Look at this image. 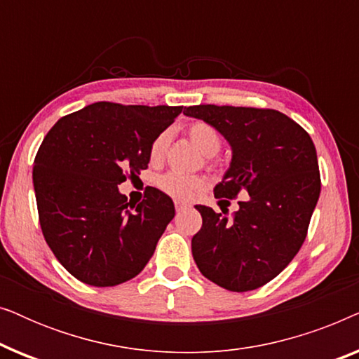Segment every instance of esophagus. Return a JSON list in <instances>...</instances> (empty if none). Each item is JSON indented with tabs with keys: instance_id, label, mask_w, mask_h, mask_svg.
<instances>
[{
	"instance_id": "34e87169",
	"label": "esophagus",
	"mask_w": 359,
	"mask_h": 359,
	"mask_svg": "<svg viewBox=\"0 0 359 359\" xmlns=\"http://www.w3.org/2000/svg\"><path fill=\"white\" fill-rule=\"evenodd\" d=\"M175 208H176V212H180V210H183V209H186V208H189V204L181 203V201H175Z\"/></svg>"
}]
</instances>
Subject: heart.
I'll use <instances>...</instances> for the list:
<instances>
[{
  "label": "heart",
  "mask_w": 359,
  "mask_h": 359,
  "mask_svg": "<svg viewBox=\"0 0 359 359\" xmlns=\"http://www.w3.org/2000/svg\"><path fill=\"white\" fill-rule=\"evenodd\" d=\"M188 135L189 139L193 140V144L208 156L215 155L220 150V147H222V139H220L217 129H215L214 126L208 124V122L199 121L191 124L188 127ZM170 130H163L151 140L149 149L150 161L160 163V161L165 158L166 150H168L170 145ZM158 186L161 191H165L166 194L173 196L176 199H189L193 198L196 193H199L201 189H204L205 181L204 178L196 175H184L178 173V171H170V173L160 176Z\"/></svg>",
  "instance_id": "b5f03b06"
}]
</instances>
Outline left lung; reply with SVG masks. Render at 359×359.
I'll list each match as a JSON object with an SVG mask.
<instances>
[{"label": "left lung", "mask_w": 359, "mask_h": 359, "mask_svg": "<svg viewBox=\"0 0 359 359\" xmlns=\"http://www.w3.org/2000/svg\"><path fill=\"white\" fill-rule=\"evenodd\" d=\"M186 116L214 126L232 147V163L214 196L229 203L240 191L247 201L229 217L196 205L203 227L193 237L194 262L209 281L233 292L253 291L292 262L318 196L320 171L311 135L276 109L199 104Z\"/></svg>", "instance_id": "left-lung-1"}]
</instances>
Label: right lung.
<instances>
[{
	"mask_svg": "<svg viewBox=\"0 0 359 359\" xmlns=\"http://www.w3.org/2000/svg\"><path fill=\"white\" fill-rule=\"evenodd\" d=\"M183 106L95 102L63 116L47 132L32 181L39 222L55 258L90 286L135 278L175 217L170 196L149 188L132 204L117 184L149 168L151 140Z\"/></svg>",
	"mask_w": 359,
	"mask_h": 359,
	"instance_id": "1",
	"label": "right lung"
}]
</instances>
